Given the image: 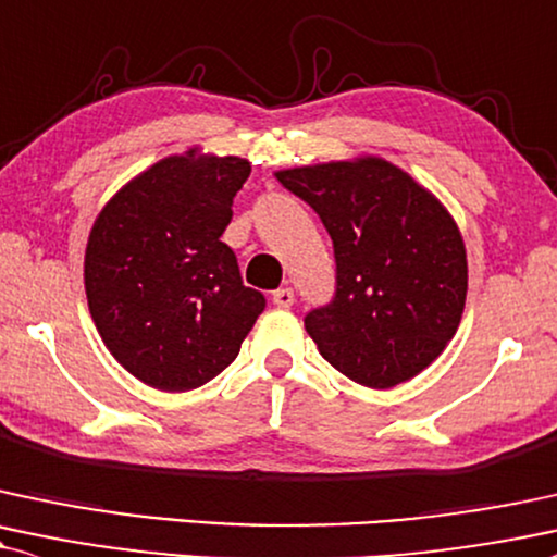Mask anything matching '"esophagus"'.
<instances>
[{
    "instance_id": "34e87169",
    "label": "esophagus",
    "mask_w": 557,
    "mask_h": 557,
    "mask_svg": "<svg viewBox=\"0 0 557 557\" xmlns=\"http://www.w3.org/2000/svg\"><path fill=\"white\" fill-rule=\"evenodd\" d=\"M272 304L277 308H290L296 304V296H293L290 287H280V290L272 293Z\"/></svg>"
}]
</instances>
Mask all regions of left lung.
I'll use <instances>...</instances> for the list:
<instances>
[{
	"label": "left lung",
	"mask_w": 557,
	"mask_h": 557,
	"mask_svg": "<svg viewBox=\"0 0 557 557\" xmlns=\"http://www.w3.org/2000/svg\"><path fill=\"white\" fill-rule=\"evenodd\" d=\"M274 176L334 244L337 290L304 319L321 358L371 388L418 376L451 343L467 300L465 240L446 207L381 158Z\"/></svg>",
	"instance_id": "8db88e82"
}]
</instances>
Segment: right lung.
Returning a JSON list of instances; mask_svg holds the SVG:
<instances>
[{
	"instance_id": "obj_1",
	"label": "right lung",
	"mask_w": 557,
	"mask_h": 557,
	"mask_svg": "<svg viewBox=\"0 0 557 557\" xmlns=\"http://www.w3.org/2000/svg\"><path fill=\"white\" fill-rule=\"evenodd\" d=\"M249 160L163 158L100 210L85 249L90 317L113 358L160 392L225 371L267 300L220 240Z\"/></svg>"
}]
</instances>
